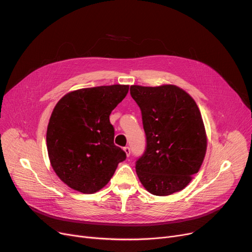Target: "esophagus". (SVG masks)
Wrapping results in <instances>:
<instances>
[{
	"mask_svg": "<svg viewBox=\"0 0 252 252\" xmlns=\"http://www.w3.org/2000/svg\"><path fill=\"white\" fill-rule=\"evenodd\" d=\"M124 151H125V153L126 154V156L128 157L129 154H130V149H129V147H125V148H124Z\"/></svg>",
	"mask_w": 252,
	"mask_h": 252,
	"instance_id": "34e87169",
	"label": "esophagus"
}]
</instances>
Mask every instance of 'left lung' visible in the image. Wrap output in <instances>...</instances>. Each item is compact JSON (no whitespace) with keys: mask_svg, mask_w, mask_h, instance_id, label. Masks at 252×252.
<instances>
[{"mask_svg":"<svg viewBox=\"0 0 252 252\" xmlns=\"http://www.w3.org/2000/svg\"><path fill=\"white\" fill-rule=\"evenodd\" d=\"M142 112L146 151L136 162L144 188L167 196L186 188L204 160L207 137L194 99L175 85L130 86Z\"/></svg>","mask_w":252,"mask_h":252,"instance_id":"1","label":"left lung"}]
</instances>
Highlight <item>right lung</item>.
<instances>
[{"label": "right lung", "mask_w": 252, "mask_h": 252, "mask_svg": "<svg viewBox=\"0 0 252 252\" xmlns=\"http://www.w3.org/2000/svg\"><path fill=\"white\" fill-rule=\"evenodd\" d=\"M127 85L79 89L63 96L47 128L51 165L75 191L93 194L108 184L126 153L115 146L111 111L128 92Z\"/></svg>", "instance_id": "add662e5"}]
</instances>
